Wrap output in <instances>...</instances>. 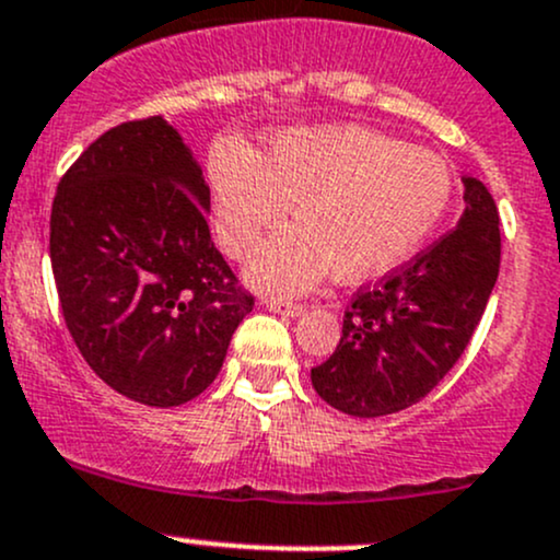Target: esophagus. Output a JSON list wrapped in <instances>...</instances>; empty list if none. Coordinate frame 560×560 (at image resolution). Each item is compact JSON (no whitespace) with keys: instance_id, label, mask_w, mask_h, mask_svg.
Masks as SVG:
<instances>
[{"instance_id":"1","label":"esophagus","mask_w":560,"mask_h":560,"mask_svg":"<svg viewBox=\"0 0 560 560\" xmlns=\"http://www.w3.org/2000/svg\"><path fill=\"white\" fill-rule=\"evenodd\" d=\"M266 308L273 313H287V316H300V313L305 311V305L292 303V300H284V298H270L266 300Z\"/></svg>"}]
</instances>
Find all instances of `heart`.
<instances>
[{
	"label": "heart",
	"instance_id": "1",
	"mask_svg": "<svg viewBox=\"0 0 560 560\" xmlns=\"http://www.w3.org/2000/svg\"><path fill=\"white\" fill-rule=\"evenodd\" d=\"M210 180L231 257H249L299 201L300 225L252 262V281L270 292L308 290L331 268L348 281L388 273L433 233L454 190L444 159L370 130L281 132L260 162L244 149L214 153Z\"/></svg>",
	"mask_w": 560,
	"mask_h": 560
}]
</instances>
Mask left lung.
Masks as SVG:
<instances>
[{
  "mask_svg": "<svg viewBox=\"0 0 560 560\" xmlns=\"http://www.w3.org/2000/svg\"><path fill=\"white\" fill-rule=\"evenodd\" d=\"M457 229L350 298L342 337L311 383L329 407L383 417L422 401L468 348L500 273V214L476 177H463Z\"/></svg>",
  "mask_w": 560,
  "mask_h": 560,
  "instance_id": "1",
  "label": "left lung"
}]
</instances>
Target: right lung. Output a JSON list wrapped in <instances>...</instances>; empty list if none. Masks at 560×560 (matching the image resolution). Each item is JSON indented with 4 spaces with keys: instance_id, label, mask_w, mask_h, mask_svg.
Returning a JSON list of instances; mask_svg holds the SVG:
<instances>
[{
    "instance_id": "obj_1",
    "label": "right lung",
    "mask_w": 560,
    "mask_h": 560,
    "mask_svg": "<svg viewBox=\"0 0 560 560\" xmlns=\"http://www.w3.org/2000/svg\"><path fill=\"white\" fill-rule=\"evenodd\" d=\"M210 188L162 116L110 127L60 177L50 260L90 370L145 407L205 393L255 294L207 225Z\"/></svg>"
}]
</instances>
